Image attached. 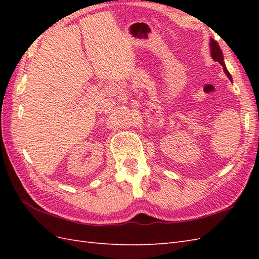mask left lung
Here are the masks:
<instances>
[{
  "label": "left lung",
  "instance_id": "8db88e82",
  "mask_svg": "<svg viewBox=\"0 0 259 259\" xmlns=\"http://www.w3.org/2000/svg\"><path fill=\"white\" fill-rule=\"evenodd\" d=\"M210 49H211V57H212V59L214 60V61H217V62H219V63L223 65L225 73L227 74L229 80H232V75H230V73L228 72V70L226 69V65H225V62H224V57H223V52L221 50V47H219L218 43L214 41V40H212V38L210 40Z\"/></svg>",
  "mask_w": 259,
  "mask_h": 259
}]
</instances>
